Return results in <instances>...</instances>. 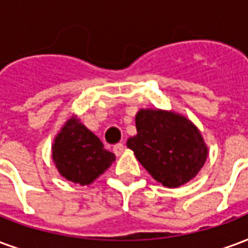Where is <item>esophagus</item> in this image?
<instances>
[{"label":"esophagus","mask_w":248,"mask_h":248,"mask_svg":"<svg viewBox=\"0 0 248 248\" xmlns=\"http://www.w3.org/2000/svg\"><path fill=\"white\" fill-rule=\"evenodd\" d=\"M124 143H118V144H115L114 147H113V151H114V154L117 155V156H119V155L124 152Z\"/></svg>","instance_id":"1"}]
</instances>
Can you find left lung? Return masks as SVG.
I'll use <instances>...</instances> for the list:
<instances>
[{
	"label": "left lung",
	"instance_id": "8db88e82",
	"mask_svg": "<svg viewBox=\"0 0 248 248\" xmlns=\"http://www.w3.org/2000/svg\"><path fill=\"white\" fill-rule=\"evenodd\" d=\"M138 134L127 140L148 173L167 188L192 180L205 164L208 147L189 119L173 111L142 109L135 117Z\"/></svg>",
	"mask_w": 248,
	"mask_h": 248
}]
</instances>
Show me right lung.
I'll return each instance as SVG.
<instances>
[{"mask_svg":"<svg viewBox=\"0 0 248 248\" xmlns=\"http://www.w3.org/2000/svg\"><path fill=\"white\" fill-rule=\"evenodd\" d=\"M52 159L59 173L67 180L89 185L115 160L113 152L76 117L65 122L52 144Z\"/></svg>","mask_w":248,"mask_h":248,"instance_id":"add662e5","label":"right lung"}]
</instances>
